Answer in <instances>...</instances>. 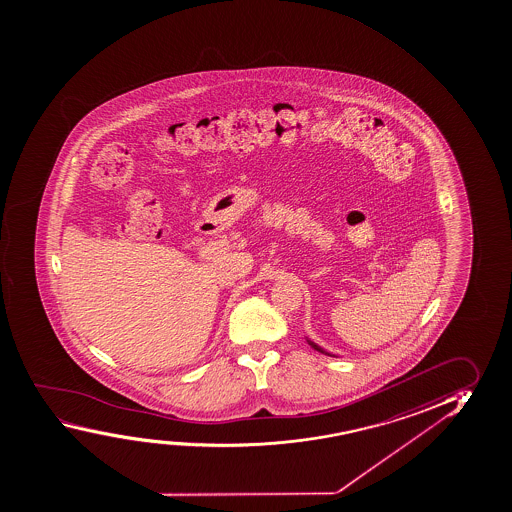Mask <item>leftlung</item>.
<instances>
[{
    "mask_svg": "<svg viewBox=\"0 0 512 512\" xmlns=\"http://www.w3.org/2000/svg\"><path fill=\"white\" fill-rule=\"evenodd\" d=\"M309 344L313 346L314 350L321 351V353H325V355H328L327 351L323 350V348H320V346H318V344L316 343H313V341H309Z\"/></svg>",
    "mask_w": 512,
    "mask_h": 512,
    "instance_id": "1",
    "label": "left lung"
}]
</instances>
